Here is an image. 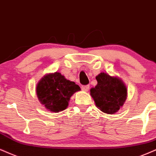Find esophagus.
Listing matches in <instances>:
<instances>
[{"label":"esophagus","instance_id":"obj_1","mask_svg":"<svg viewBox=\"0 0 156 156\" xmlns=\"http://www.w3.org/2000/svg\"><path fill=\"white\" fill-rule=\"evenodd\" d=\"M90 86L89 85H82V90L84 91H88L89 90Z\"/></svg>","mask_w":156,"mask_h":156}]
</instances>
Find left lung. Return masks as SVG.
I'll return each instance as SVG.
<instances>
[{"label": "left lung", "instance_id": "obj_1", "mask_svg": "<svg viewBox=\"0 0 156 156\" xmlns=\"http://www.w3.org/2000/svg\"><path fill=\"white\" fill-rule=\"evenodd\" d=\"M98 84L90 90L98 107L108 114L117 112L126 98V87L119 78L102 72L96 76Z\"/></svg>", "mask_w": 156, "mask_h": 156}]
</instances>
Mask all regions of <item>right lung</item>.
Returning a JSON list of instances; mask_svg holds the SVG:
<instances>
[{"instance_id": "obj_1", "label": "right lung", "mask_w": 156, "mask_h": 156, "mask_svg": "<svg viewBox=\"0 0 156 156\" xmlns=\"http://www.w3.org/2000/svg\"><path fill=\"white\" fill-rule=\"evenodd\" d=\"M79 90H80L79 85L67 80L59 72L45 75L36 88L40 103L53 112L66 109L70 98Z\"/></svg>"}]
</instances>
